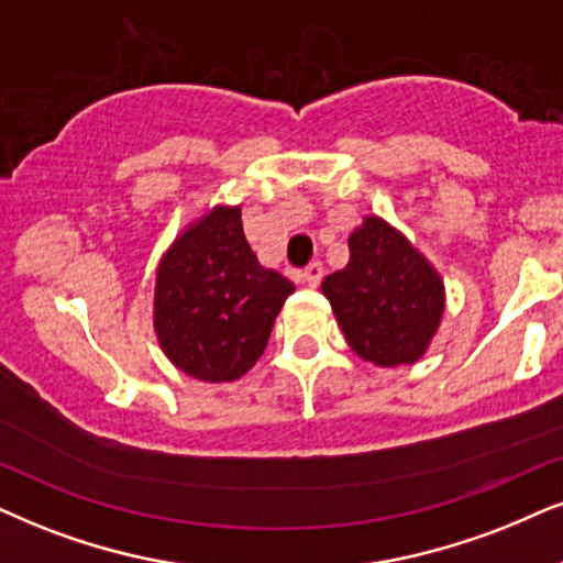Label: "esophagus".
<instances>
[{"instance_id":"esophagus-1","label":"esophagus","mask_w":563,"mask_h":563,"mask_svg":"<svg viewBox=\"0 0 563 563\" xmlns=\"http://www.w3.org/2000/svg\"><path fill=\"white\" fill-rule=\"evenodd\" d=\"M303 283L306 286H311V288H317L319 283H322V277H324V267H322V262H311L309 267L303 269Z\"/></svg>"}]
</instances>
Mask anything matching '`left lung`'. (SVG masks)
<instances>
[{"label":"left lung","mask_w":563,"mask_h":563,"mask_svg":"<svg viewBox=\"0 0 563 563\" xmlns=\"http://www.w3.org/2000/svg\"><path fill=\"white\" fill-rule=\"evenodd\" d=\"M347 246V265L322 283L347 345L384 368L421 361L444 317L437 267L379 216H366Z\"/></svg>","instance_id":"obj_1"}]
</instances>
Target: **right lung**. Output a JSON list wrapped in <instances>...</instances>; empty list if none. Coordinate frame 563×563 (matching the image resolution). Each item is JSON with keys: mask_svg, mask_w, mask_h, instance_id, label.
Instances as JSON below:
<instances>
[{"mask_svg": "<svg viewBox=\"0 0 563 563\" xmlns=\"http://www.w3.org/2000/svg\"><path fill=\"white\" fill-rule=\"evenodd\" d=\"M296 286L260 265L239 205L191 220L155 267L153 330L176 368L199 382H236L265 353Z\"/></svg>", "mask_w": 563, "mask_h": 563, "instance_id": "add662e5", "label": "right lung"}]
</instances>
